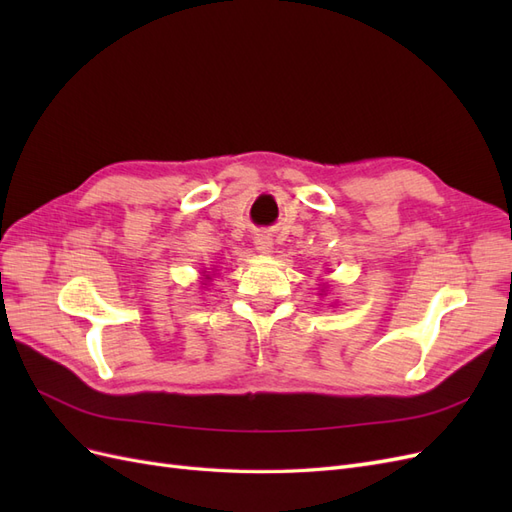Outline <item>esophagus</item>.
<instances>
[{"instance_id":"obj_1","label":"esophagus","mask_w":512,"mask_h":512,"mask_svg":"<svg viewBox=\"0 0 512 512\" xmlns=\"http://www.w3.org/2000/svg\"><path fill=\"white\" fill-rule=\"evenodd\" d=\"M254 243H256V250L262 252V254H269L273 250V239L269 235H265V232H262V235H258Z\"/></svg>"}]
</instances>
